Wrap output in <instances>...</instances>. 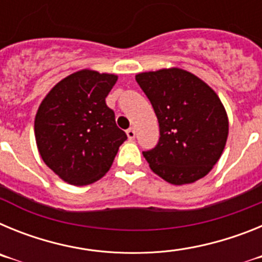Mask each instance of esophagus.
I'll use <instances>...</instances> for the list:
<instances>
[{"instance_id": "esophagus-1", "label": "esophagus", "mask_w": 262, "mask_h": 262, "mask_svg": "<svg viewBox=\"0 0 262 262\" xmlns=\"http://www.w3.org/2000/svg\"><path fill=\"white\" fill-rule=\"evenodd\" d=\"M126 133H127V136H128L129 140H133V139H135V135H136L135 128H128L126 131Z\"/></svg>"}]
</instances>
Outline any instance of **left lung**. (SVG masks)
<instances>
[{"instance_id":"left-lung-1","label":"left lung","mask_w":262,"mask_h":262,"mask_svg":"<svg viewBox=\"0 0 262 262\" xmlns=\"http://www.w3.org/2000/svg\"><path fill=\"white\" fill-rule=\"evenodd\" d=\"M135 78L159 120V143L143 152L149 168L173 185L205 177L221 159L228 136V117L217 94L180 68L143 72Z\"/></svg>"}]
</instances>
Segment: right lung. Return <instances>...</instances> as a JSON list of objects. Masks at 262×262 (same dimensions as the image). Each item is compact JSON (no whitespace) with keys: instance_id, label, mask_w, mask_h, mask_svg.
Instances as JSON below:
<instances>
[{"instance_id":"obj_1","label":"right lung","mask_w":262,"mask_h":262,"mask_svg":"<svg viewBox=\"0 0 262 262\" xmlns=\"http://www.w3.org/2000/svg\"><path fill=\"white\" fill-rule=\"evenodd\" d=\"M118 76L82 69L57 82L35 117V140L46 165L75 186L107 173L127 139L106 97Z\"/></svg>"}]
</instances>
